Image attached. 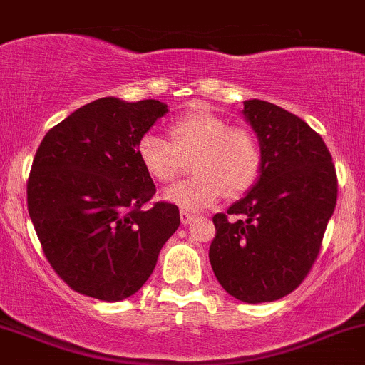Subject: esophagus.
I'll return each mask as SVG.
<instances>
[{
    "mask_svg": "<svg viewBox=\"0 0 365 365\" xmlns=\"http://www.w3.org/2000/svg\"><path fill=\"white\" fill-rule=\"evenodd\" d=\"M194 218H195V215L190 213V212H187V210H182V212H180V220H182L183 225L190 224V222H192Z\"/></svg>",
    "mask_w": 365,
    "mask_h": 365,
    "instance_id": "esophagus-1",
    "label": "esophagus"
}]
</instances>
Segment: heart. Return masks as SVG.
<instances>
[{
  "label": "heart",
  "instance_id": "heart-1",
  "mask_svg": "<svg viewBox=\"0 0 365 365\" xmlns=\"http://www.w3.org/2000/svg\"><path fill=\"white\" fill-rule=\"evenodd\" d=\"M170 141L145 134L138 141V159L159 183H171L190 160L195 175L166 190V201L185 210L213 205L224 195L248 192L262 170V150L250 129L229 125L210 110H190L170 124Z\"/></svg>",
  "mask_w": 365,
  "mask_h": 365
}]
</instances>
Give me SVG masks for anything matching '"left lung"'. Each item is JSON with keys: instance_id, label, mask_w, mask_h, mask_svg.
I'll return each mask as SVG.
<instances>
[{"instance_id": "1", "label": "left lung", "mask_w": 365, "mask_h": 365, "mask_svg": "<svg viewBox=\"0 0 365 365\" xmlns=\"http://www.w3.org/2000/svg\"><path fill=\"white\" fill-rule=\"evenodd\" d=\"M243 115L259 138L262 170L250 192L213 217L210 262L225 292L257 304L285 297L312 271L337 176L322 136L297 115L260 99L243 101Z\"/></svg>"}]
</instances>
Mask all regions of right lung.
<instances>
[{
  "label": "right lung",
  "mask_w": 365,
  "mask_h": 365,
  "mask_svg": "<svg viewBox=\"0 0 365 365\" xmlns=\"http://www.w3.org/2000/svg\"><path fill=\"white\" fill-rule=\"evenodd\" d=\"M168 113L157 99L101 98L45 134L28 180V210L45 257L80 292L117 302L143 287L180 225L171 202L141 206L155 185L138 141Z\"/></svg>",
  "instance_id": "add662e5"
}]
</instances>
